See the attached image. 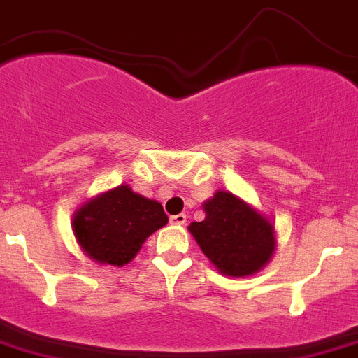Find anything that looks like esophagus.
I'll return each mask as SVG.
<instances>
[{
    "instance_id": "obj_1",
    "label": "esophagus",
    "mask_w": 358,
    "mask_h": 358,
    "mask_svg": "<svg viewBox=\"0 0 358 358\" xmlns=\"http://www.w3.org/2000/svg\"><path fill=\"white\" fill-rule=\"evenodd\" d=\"M170 222H172V224H185L186 213H177V215H172L170 217Z\"/></svg>"
}]
</instances>
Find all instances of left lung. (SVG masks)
<instances>
[{
	"label": "left lung",
	"mask_w": 358,
	"mask_h": 358,
	"mask_svg": "<svg viewBox=\"0 0 358 358\" xmlns=\"http://www.w3.org/2000/svg\"><path fill=\"white\" fill-rule=\"evenodd\" d=\"M204 212V221L192 222L188 230L221 273L246 277L270 261L275 231L257 210L230 192H217Z\"/></svg>",
	"instance_id": "1"
}]
</instances>
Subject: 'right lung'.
Listing matches in <instances>:
<instances>
[{
    "instance_id": "right-lung-1",
    "label": "right lung",
    "mask_w": 358,
    "mask_h": 358,
    "mask_svg": "<svg viewBox=\"0 0 358 358\" xmlns=\"http://www.w3.org/2000/svg\"><path fill=\"white\" fill-rule=\"evenodd\" d=\"M166 222L161 203L134 194L123 185L79 208L74 231L88 257L101 264L123 266L136 257L146 237Z\"/></svg>"
}]
</instances>
